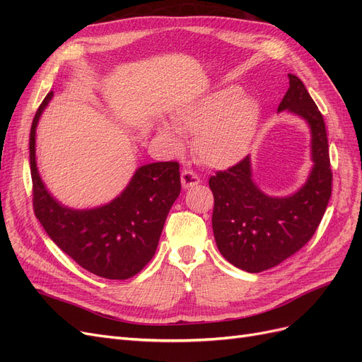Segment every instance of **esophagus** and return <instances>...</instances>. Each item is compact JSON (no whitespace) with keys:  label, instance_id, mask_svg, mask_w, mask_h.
<instances>
[{"label":"esophagus","instance_id":"1","mask_svg":"<svg viewBox=\"0 0 362 362\" xmlns=\"http://www.w3.org/2000/svg\"><path fill=\"white\" fill-rule=\"evenodd\" d=\"M199 182H201L199 177L196 173H193L192 170H182L181 172V184H182V187L185 190L194 187V185H198Z\"/></svg>","mask_w":362,"mask_h":362}]
</instances>
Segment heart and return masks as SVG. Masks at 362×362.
<instances>
[{
    "mask_svg": "<svg viewBox=\"0 0 362 362\" xmlns=\"http://www.w3.org/2000/svg\"><path fill=\"white\" fill-rule=\"evenodd\" d=\"M259 117V103L233 84L180 107L172 115V127L160 125L158 139L172 152H181V134L196 136L194 152L205 166L226 169L246 157Z\"/></svg>",
    "mask_w": 362,
    "mask_h": 362,
    "instance_id": "obj_1",
    "label": "heart"
}]
</instances>
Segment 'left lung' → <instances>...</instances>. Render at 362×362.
Returning <instances> with one entry per match:
<instances>
[{
	"label": "left lung",
	"instance_id": "8db88e82",
	"mask_svg": "<svg viewBox=\"0 0 362 362\" xmlns=\"http://www.w3.org/2000/svg\"><path fill=\"white\" fill-rule=\"evenodd\" d=\"M278 112L302 117L311 129L308 180L294 194L272 198L252 181L250 158L217 172L208 184L214 194L213 233L221 254L235 267L258 273L278 266L302 249L319 228L332 190V170L325 120L298 76Z\"/></svg>",
	"mask_w": 362,
	"mask_h": 362
}]
</instances>
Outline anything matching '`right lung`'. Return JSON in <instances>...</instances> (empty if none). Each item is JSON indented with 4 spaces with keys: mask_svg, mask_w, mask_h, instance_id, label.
I'll return each instance as SVG.
<instances>
[{
    "mask_svg": "<svg viewBox=\"0 0 362 362\" xmlns=\"http://www.w3.org/2000/svg\"><path fill=\"white\" fill-rule=\"evenodd\" d=\"M52 95L42 101L30 131L35 214L52 242L76 264L101 278L128 279L156 254L168 213L181 192L180 164H145L125 190L103 206L74 210L62 205L47 190L36 163V127Z\"/></svg>",
    "mask_w": 362,
    "mask_h": 362,
    "instance_id": "1",
    "label": "right lung"
}]
</instances>
